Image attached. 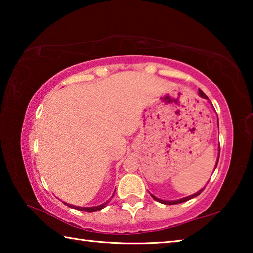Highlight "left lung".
<instances>
[{
    "label": "left lung",
    "mask_w": 253,
    "mask_h": 253,
    "mask_svg": "<svg viewBox=\"0 0 253 253\" xmlns=\"http://www.w3.org/2000/svg\"><path fill=\"white\" fill-rule=\"evenodd\" d=\"M199 96H200L201 98H203V99H208V100H209V98L207 97V95H205V93H204L202 90H201V89H199ZM217 126H219V119H217ZM219 156H220V146H219ZM219 156H217V160H216V163H215V168H214V170H215V169H216V165H217V162H219ZM203 190H204V187H203V188H201V190H200L199 192H196V193H194V194L188 195V196H185V198H182V199H179V200H174V201L161 200V199L156 198L155 195H153V194H151V195H152V198H153L154 200L157 201V202L163 203V204H166V205H172V204H177V203L186 202V201L191 200V199H193V198H195V196L200 195V194L202 193V192H203Z\"/></svg>",
    "instance_id": "1"
}]
</instances>
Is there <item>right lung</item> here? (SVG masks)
I'll return each mask as SVG.
<instances>
[{"instance_id": "1", "label": "right lung", "mask_w": 253, "mask_h": 253, "mask_svg": "<svg viewBox=\"0 0 253 253\" xmlns=\"http://www.w3.org/2000/svg\"><path fill=\"white\" fill-rule=\"evenodd\" d=\"M115 191H116V190H115ZM114 194H115V192H114ZM114 194H113V196H114ZM113 196H111V198H113ZM63 203H65L67 207L72 208V209H76V210H79V211L96 212V211H99V210H101V209H104L106 205L109 203V200H107L105 203H102L100 205H97V207H85V208H84V207H77V205H72V204H69V203H67V202H63Z\"/></svg>"}]
</instances>
